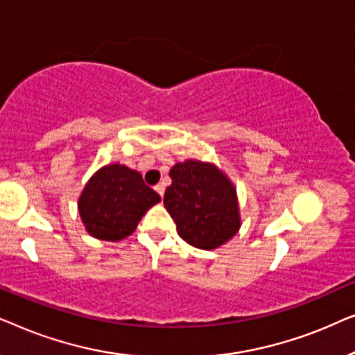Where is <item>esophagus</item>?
<instances>
[{"label":"esophagus","mask_w":355,"mask_h":355,"mask_svg":"<svg viewBox=\"0 0 355 355\" xmlns=\"http://www.w3.org/2000/svg\"><path fill=\"white\" fill-rule=\"evenodd\" d=\"M155 191H157L158 193H159V196H164V184H162V182H159V184H157V186H155Z\"/></svg>","instance_id":"1"}]
</instances>
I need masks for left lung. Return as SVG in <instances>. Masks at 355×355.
Listing matches in <instances>:
<instances>
[{
  "mask_svg": "<svg viewBox=\"0 0 355 355\" xmlns=\"http://www.w3.org/2000/svg\"><path fill=\"white\" fill-rule=\"evenodd\" d=\"M169 176L173 182L163 203L187 244L211 250L236 236L239 203L226 174L211 163L187 159L174 164Z\"/></svg>",
  "mask_w": 355,
  "mask_h": 355,
  "instance_id": "1",
  "label": "left lung"
}]
</instances>
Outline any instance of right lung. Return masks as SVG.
I'll return each mask as SVG.
<instances>
[{"instance_id":"right-lung-1","label":"right lung","mask_w":355,"mask_h":355,"mask_svg":"<svg viewBox=\"0 0 355 355\" xmlns=\"http://www.w3.org/2000/svg\"><path fill=\"white\" fill-rule=\"evenodd\" d=\"M159 200L142 174L114 163L98 169L85 184L79 215L90 236L116 242L132 234L148 208Z\"/></svg>"}]
</instances>
